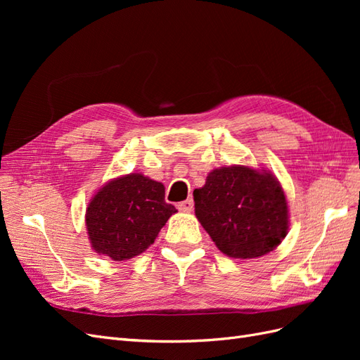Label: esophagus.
<instances>
[{
  "label": "esophagus",
  "mask_w": 360,
  "mask_h": 360,
  "mask_svg": "<svg viewBox=\"0 0 360 360\" xmlns=\"http://www.w3.org/2000/svg\"><path fill=\"white\" fill-rule=\"evenodd\" d=\"M179 210L180 212H192L193 210V200L192 198H188L186 201H181V202H179Z\"/></svg>",
  "instance_id": "obj_1"
}]
</instances>
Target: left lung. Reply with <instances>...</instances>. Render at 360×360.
<instances>
[{"label":"left lung","mask_w":360,"mask_h":360,"mask_svg":"<svg viewBox=\"0 0 360 360\" xmlns=\"http://www.w3.org/2000/svg\"><path fill=\"white\" fill-rule=\"evenodd\" d=\"M193 201L198 221L226 257H263L287 236V198L270 171L216 168L204 186L193 191Z\"/></svg>","instance_id":"left-lung-1"}]
</instances>
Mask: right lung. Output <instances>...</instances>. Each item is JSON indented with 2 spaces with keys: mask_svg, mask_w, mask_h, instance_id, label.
Returning <instances> with one entry per match:
<instances>
[{
  "mask_svg": "<svg viewBox=\"0 0 360 360\" xmlns=\"http://www.w3.org/2000/svg\"><path fill=\"white\" fill-rule=\"evenodd\" d=\"M176 207L165 202V186L132 172L108 181L85 213L91 248L114 261L134 258L153 245Z\"/></svg>",
  "mask_w": 360,
  "mask_h": 360,
  "instance_id": "1",
  "label": "right lung"
}]
</instances>
